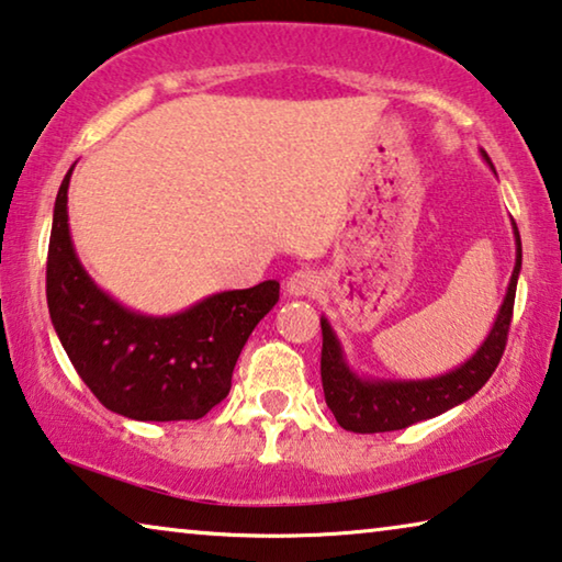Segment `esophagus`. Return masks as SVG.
Returning <instances> with one entry per match:
<instances>
[{
	"label": "esophagus",
	"mask_w": 562,
	"mask_h": 562,
	"mask_svg": "<svg viewBox=\"0 0 562 562\" xmlns=\"http://www.w3.org/2000/svg\"><path fill=\"white\" fill-rule=\"evenodd\" d=\"M319 289V276L314 271H296L289 276L286 281V294L294 296V299H304V296H312L314 291Z\"/></svg>",
	"instance_id": "1"
}]
</instances>
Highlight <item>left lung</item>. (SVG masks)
<instances>
[{
  "mask_svg": "<svg viewBox=\"0 0 562 562\" xmlns=\"http://www.w3.org/2000/svg\"><path fill=\"white\" fill-rule=\"evenodd\" d=\"M482 159L492 165L484 149ZM515 233V268L507 294L497 312L490 335L469 360L443 375L420 378V380H401V378H372L360 375L349 364L345 347L331 329L327 316H322V387L324 401L335 413L337 423L352 434H385V430L408 428L418 420H428L451 411L453 405L467 403L484 387L502 360L504 345H507V331L512 322V308H515L517 279L522 271V240H519L517 223L512 221Z\"/></svg>",
  "mask_w": 562,
  "mask_h": 562,
  "instance_id": "left-lung-1",
  "label": "left lung"
}]
</instances>
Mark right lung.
<instances>
[{
    "label": "right lung",
    "instance_id": "obj_1",
    "mask_svg": "<svg viewBox=\"0 0 562 562\" xmlns=\"http://www.w3.org/2000/svg\"><path fill=\"white\" fill-rule=\"evenodd\" d=\"M63 177L47 250V308L80 380L132 420H198L231 393L233 368L256 324L279 301V281L221 291L177 314L128 308L91 279L76 254Z\"/></svg>",
    "mask_w": 562,
    "mask_h": 562
}]
</instances>
